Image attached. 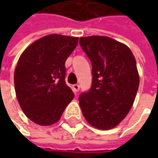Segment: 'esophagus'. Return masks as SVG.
<instances>
[{
  "label": "esophagus",
  "instance_id": "1",
  "mask_svg": "<svg viewBox=\"0 0 158 158\" xmlns=\"http://www.w3.org/2000/svg\"><path fill=\"white\" fill-rule=\"evenodd\" d=\"M72 89H73V90H74L75 92H78L79 90V84H74V85H72Z\"/></svg>",
  "mask_w": 158,
  "mask_h": 158
}]
</instances>
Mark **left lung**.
<instances>
[{
	"label": "left lung",
	"instance_id": "1",
	"mask_svg": "<svg viewBox=\"0 0 158 158\" xmlns=\"http://www.w3.org/2000/svg\"><path fill=\"white\" fill-rule=\"evenodd\" d=\"M92 66V82L79 97L87 122L102 130L120 123L131 110L138 87L136 61L128 47L107 36L80 37Z\"/></svg>",
	"mask_w": 158,
	"mask_h": 158
}]
</instances>
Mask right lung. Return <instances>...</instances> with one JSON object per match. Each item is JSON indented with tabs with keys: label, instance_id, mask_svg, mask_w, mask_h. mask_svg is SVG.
Masks as SVG:
<instances>
[{
	"label": "right lung",
	"instance_id": "1",
	"mask_svg": "<svg viewBox=\"0 0 158 158\" xmlns=\"http://www.w3.org/2000/svg\"><path fill=\"white\" fill-rule=\"evenodd\" d=\"M79 38L49 35L21 55L15 71L18 102L25 115L40 125L56 123L74 93L66 84L65 62Z\"/></svg>",
	"mask_w": 158,
	"mask_h": 158
}]
</instances>
